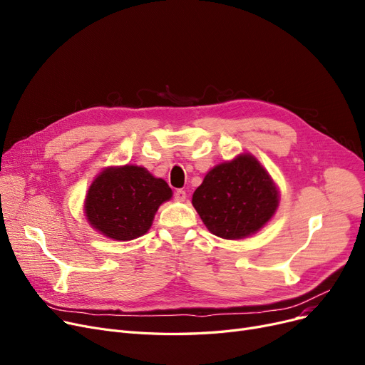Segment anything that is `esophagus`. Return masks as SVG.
I'll list each match as a JSON object with an SVG mask.
<instances>
[{
    "label": "esophagus",
    "mask_w": 365,
    "mask_h": 365,
    "mask_svg": "<svg viewBox=\"0 0 365 365\" xmlns=\"http://www.w3.org/2000/svg\"><path fill=\"white\" fill-rule=\"evenodd\" d=\"M175 200L176 201H185L186 200V190H183V189H178L176 192H175Z\"/></svg>",
    "instance_id": "34e87169"
}]
</instances>
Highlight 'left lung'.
I'll use <instances>...</instances> for the list:
<instances>
[{"instance_id":"left-lung-1","label":"left lung","mask_w":365,"mask_h":365,"mask_svg":"<svg viewBox=\"0 0 365 365\" xmlns=\"http://www.w3.org/2000/svg\"><path fill=\"white\" fill-rule=\"evenodd\" d=\"M192 204L208 231L225 240L257 232L278 207V190L252 155L216 165L197 187Z\"/></svg>"}]
</instances>
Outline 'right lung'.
Returning a JSON list of instances; mask_svg holds the SVG:
<instances>
[{
    "label": "right lung",
    "instance_id": "right-lung-1",
    "mask_svg": "<svg viewBox=\"0 0 365 365\" xmlns=\"http://www.w3.org/2000/svg\"><path fill=\"white\" fill-rule=\"evenodd\" d=\"M171 198L165 180L138 165L102 171L86 198V215L108 238L130 241L148 232L158 207Z\"/></svg>",
    "mask_w": 365,
    "mask_h": 365
}]
</instances>
